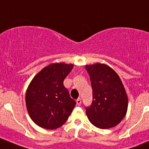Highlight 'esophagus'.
<instances>
[{
	"mask_svg": "<svg viewBox=\"0 0 149 149\" xmlns=\"http://www.w3.org/2000/svg\"><path fill=\"white\" fill-rule=\"evenodd\" d=\"M76 101H77V104L78 106H79V105L81 104V99H80V98H78Z\"/></svg>",
	"mask_w": 149,
	"mask_h": 149,
	"instance_id": "obj_1",
	"label": "esophagus"
}]
</instances>
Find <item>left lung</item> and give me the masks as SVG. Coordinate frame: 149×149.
<instances>
[{
    "instance_id": "1",
    "label": "left lung",
    "mask_w": 149,
    "mask_h": 149,
    "mask_svg": "<svg viewBox=\"0 0 149 149\" xmlns=\"http://www.w3.org/2000/svg\"><path fill=\"white\" fill-rule=\"evenodd\" d=\"M93 89L92 104L86 113L92 125L100 129L115 127L126 115L127 96L120 77L106 64L86 65Z\"/></svg>"
}]
</instances>
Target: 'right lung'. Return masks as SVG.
<instances>
[{"label": "right lung", "mask_w": 149, "mask_h": 149, "mask_svg": "<svg viewBox=\"0 0 149 149\" xmlns=\"http://www.w3.org/2000/svg\"><path fill=\"white\" fill-rule=\"evenodd\" d=\"M72 64L52 63L35 76L25 95L27 111L31 120L45 129H56L64 125L76 106L63 81Z\"/></svg>", "instance_id": "1"}]
</instances>
